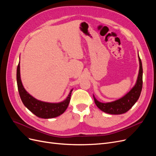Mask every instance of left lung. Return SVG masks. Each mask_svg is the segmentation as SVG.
Here are the masks:
<instances>
[{
    "label": "left lung",
    "instance_id": "obj_1",
    "mask_svg": "<svg viewBox=\"0 0 156 156\" xmlns=\"http://www.w3.org/2000/svg\"><path fill=\"white\" fill-rule=\"evenodd\" d=\"M139 60L140 65L139 72L135 85L124 97L112 102L101 103L98 101L93 96L94 102L100 110L108 114L121 115L128 111L134 105L136 101L138 100L143 88V66L139 56Z\"/></svg>",
    "mask_w": 156,
    "mask_h": 156
}]
</instances>
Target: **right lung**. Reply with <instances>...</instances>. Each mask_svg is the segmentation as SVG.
Masks as SVG:
<instances>
[{
	"mask_svg": "<svg viewBox=\"0 0 156 156\" xmlns=\"http://www.w3.org/2000/svg\"><path fill=\"white\" fill-rule=\"evenodd\" d=\"M17 83L18 91L23 104L37 117L52 119L62 115L68 108L73 89L70 90L67 98L60 103H48L36 100L30 95L23 86L20 77V62H19L17 68Z\"/></svg>",
	"mask_w": 156,
	"mask_h": 156,
	"instance_id": "obj_1",
	"label": "right lung"
}]
</instances>
